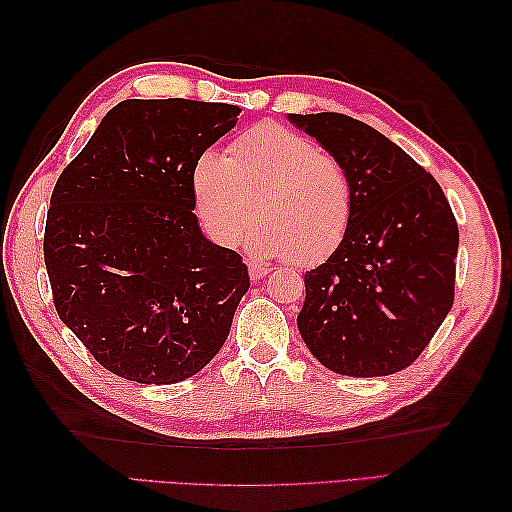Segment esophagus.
I'll return each mask as SVG.
<instances>
[{"label": "esophagus", "instance_id": "obj_1", "mask_svg": "<svg viewBox=\"0 0 512 512\" xmlns=\"http://www.w3.org/2000/svg\"><path fill=\"white\" fill-rule=\"evenodd\" d=\"M248 273H250V279H262V277H266L268 273H270V268L268 266H264V264H259V262H250L248 264Z\"/></svg>", "mask_w": 512, "mask_h": 512}]
</instances>
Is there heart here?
Segmentation results:
<instances>
[{
    "instance_id": "1",
    "label": "heart",
    "mask_w": 512,
    "mask_h": 512,
    "mask_svg": "<svg viewBox=\"0 0 512 512\" xmlns=\"http://www.w3.org/2000/svg\"><path fill=\"white\" fill-rule=\"evenodd\" d=\"M202 222L220 244L246 235L257 259L290 257L317 264L339 246L354 217L350 171L312 140L277 123H259L237 136L226 156L204 151L191 171Z\"/></svg>"
}]
</instances>
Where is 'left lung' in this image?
Listing matches in <instances>:
<instances>
[{
  "instance_id": "obj_1",
  "label": "left lung",
  "mask_w": 512,
  "mask_h": 512,
  "mask_svg": "<svg viewBox=\"0 0 512 512\" xmlns=\"http://www.w3.org/2000/svg\"><path fill=\"white\" fill-rule=\"evenodd\" d=\"M339 158L354 184L343 242L308 270L299 334L321 365L354 378L411 365L453 306L460 233L440 184L356 118L288 114Z\"/></svg>"
}]
</instances>
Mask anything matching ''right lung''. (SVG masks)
I'll return each mask as SVG.
<instances>
[{
  "mask_svg": "<svg viewBox=\"0 0 512 512\" xmlns=\"http://www.w3.org/2000/svg\"><path fill=\"white\" fill-rule=\"evenodd\" d=\"M239 112L189 99L123 101L57 180L43 237L54 308L116 376L180 383L231 332L248 268L202 233L191 171Z\"/></svg>",
  "mask_w": 512,
  "mask_h": 512,
  "instance_id": "right-lung-1",
  "label": "right lung"
}]
</instances>
